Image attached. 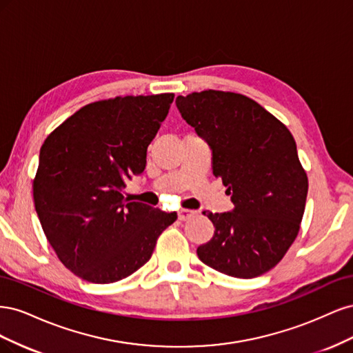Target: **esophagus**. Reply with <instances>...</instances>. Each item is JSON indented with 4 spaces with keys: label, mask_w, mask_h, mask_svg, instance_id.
Listing matches in <instances>:
<instances>
[{
    "label": "esophagus",
    "mask_w": 353,
    "mask_h": 353,
    "mask_svg": "<svg viewBox=\"0 0 353 353\" xmlns=\"http://www.w3.org/2000/svg\"><path fill=\"white\" fill-rule=\"evenodd\" d=\"M194 215H196L194 210L181 209V210L178 212V219H179V221H187V219H190L191 216H194Z\"/></svg>",
    "instance_id": "obj_1"
}]
</instances>
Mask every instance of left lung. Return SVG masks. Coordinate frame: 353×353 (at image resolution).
<instances>
[{"instance_id":"1","label":"left lung","mask_w":353,"mask_h":353,"mask_svg":"<svg viewBox=\"0 0 353 353\" xmlns=\"http://www.w3.org/2000/svg\"><path fill=\"white\" fill-rule=\"evenodd\" d=\"M175 103L208 141L213 175L234 203L232 212H208L215 232L197 248L199 259L236 279L268 272L297 237L307 196L292 132L241 94L208 90L178 95Z\"/></svg>"}]
</instances>
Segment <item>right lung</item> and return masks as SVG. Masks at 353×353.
I'll list each match as a JSON object with an SVG mask.
<instances>
[{
  "label": "right lung",
  "mask_w": 353,
  "mask_h": 353,
  "mask_svg": "<svg viewBox=\"0 0 353 353\" xmlns=\"http://www.w3.org/2000/svg\"><path fill=\"white\" fill-rule=\"evenodd\" d=\"M175 95H126L83 105L39 152L35 210L57 258L95 284L126 279L152 258L176 212L123 197L126 178L145 169L147 147Z\"/></svg>",
  "instance_id": "add662e5"
}]
</instances>
